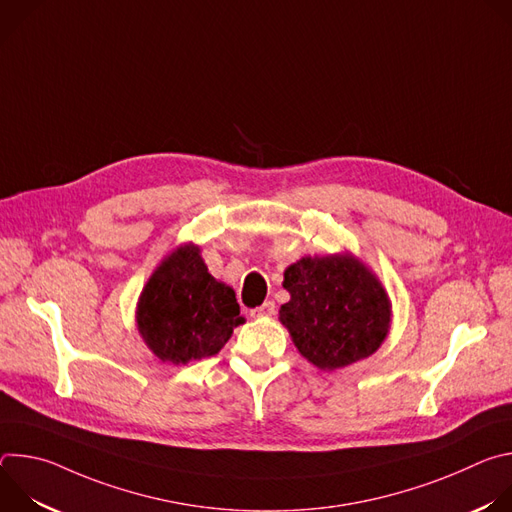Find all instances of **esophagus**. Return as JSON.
I'll return each instance as SVG.
<instances>
[{
    "mask_svg": "<svg viewBox=\"0 0 512 512\" xmlns=\"http://www.w3.org/2000/svg\"><path fill=\"white\" fill-rule=\"evenodd\" d=\"M273 314H275V304L273 302H265L259 308L251 310L253 318H267V316H273Z\"/></svg>",
    "mask_w": 512,
    "mask_h": 512,
    "instance_id": "34e87169",
    "label": "esophagus"
}]
</instances>
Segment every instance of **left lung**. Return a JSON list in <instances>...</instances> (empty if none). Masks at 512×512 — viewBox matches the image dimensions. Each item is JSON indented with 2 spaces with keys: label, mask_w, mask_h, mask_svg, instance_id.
<instances>
[{
  "label": "left lung",
  "mask_w": 512,
  "mask_h": 512,
  "mask_svg": "<svg viewBox=\"0 0 512 512\" xmlns=\"http://www.w3.org/2000/svg\"><path fill=\"white\" fill-rule=\"evenodd\" d=\"M283 287L291 300L279 320L318 369L334 371L371 356L389 332L385 289L354 257H304L289 265Z\"/></svg>",
  "instance_id": "1"
}]
</instances>
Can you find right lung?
I'll return each instance as SVG.
<instances>
[{"mask_svg": "<svg viewBox=\"0 0 512 512\" xmlns=\"http://www.w3.org/2000/svg\"><path fill=\"white\" fill-rule=\"evenodd\" d=\"M235 291L216 281L186 245L150 277L137 306V328L152 352L172 364L212 356L243 324Z\"/></svg>", "mask_w": 512, "mask_h": 512, "instance_id": "1", "label": "right lung"}]
</instances>
